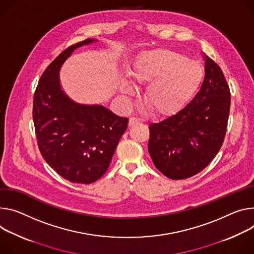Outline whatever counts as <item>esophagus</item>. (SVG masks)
<instances>
[{
  "label": "esophagus",
  "mask_w": 254,
  "mask_h": 254,
  "mask_svg": "<svg viewBox=\"0 0 254 254\" xmlns=\"http://www.w3.org/2000/svg\"><path fill=\"white\" fill-rule=\"evenodd\" d=\"M139 122H140L139 119L131 117V118L129 119V121H128V125H129V126H132V125H134V124H136V123H139Z\"/></svg>",
  "instance_id": "obj_1"
}]
</instances>
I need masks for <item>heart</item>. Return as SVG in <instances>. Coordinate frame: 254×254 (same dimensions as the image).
Wrapping results in <instances>:
<instances>
[{"mask_svg": "<svg viewBox=\"0 0 254 254\" xmlns=\"http://www.w3.org/2000/svg\"><path fill=\"white\" fill-rule=\"evenodd\" d=\"M137 84L151 83L146 91L145 103L160 115L180 110L193 96L203 79V67L195 61L169 50H153L141 54L130 71ZM126 94H133V87L122 83Z\"/></svg>", "mask_w": 254, "mask_h": 254, "instance_id": "b5f03b06", "label": "heart"}]
</instances>
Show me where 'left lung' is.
Segmentation results:
<instances>
[{"label":"left lung","instance_id":"1","mask_svg":"<svg viewBox=\"0 0 254 254\" xmlns=\"http://www.w3.org/2000/svg\"><path fill=\"white\" fill-rule=\"evenodd\" d=\"M204 61V79L194 98L172 117L149 126L153 163L174 180L204 169L225 139L231 93L221 67L205 55Z\"/></svg>","mask_w":254,"mask_h":254}]
</instances>
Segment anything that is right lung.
Here are the masks:
<instances>
[{
	"label": "right lung",
	"mask_w": 254,
	"mask_h": 254,
	"mask_svg": "<svg viewBox=\"0 0 254 254\" xmlns=\"http://www.w3.org/2000/svg\"><path fill=\"white\" fill-rule=\"evenodd\" d=\"M85 39L61 53L45 68L33 98L37 145L47 163L63 178L89 184L107 171L128 120L101 105H82L68 98L60 84V68Z\"/></svg>",
	"instance_id": "add662e5"
}]
</instances>
